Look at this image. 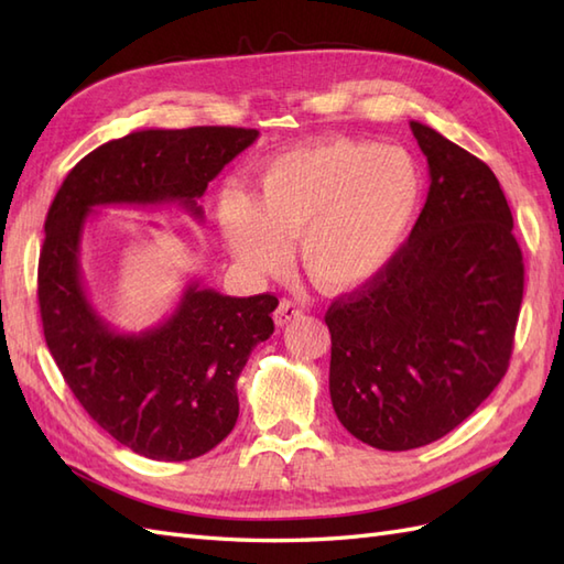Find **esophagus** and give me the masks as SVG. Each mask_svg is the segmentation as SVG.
<instances>
[{
    "label": "esophagus",
    "mask_w": 564,
    "mask_h": 564,
    "mask_svg": "<svg viewBox=\"0 0 564 564\" xmlns=\"http://www.w3.org/2000/svg\"><path fill=\"white\" fill-rule=\"evenodd\" d=\"M301 315H303V307L301 305L293 303V301H281L279 307H275V313H273V322L279 327H283V325H289L291 319L301 317Z\"/></svg>",
    "instance_id": "34e87169"
}]
</instances>
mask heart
Instances as JSON below:
<instances>
[{
    "label": "heart",
    "instance_id": "heart-1",
    "mask_svg": "<svg viewBox=\"0 0 564 564\" xmlns=\"http://www.w3.org/2000/svg\"><path fill=\"white\" fill-rule=\"evenodd\" d=\"M424 176L398 145L325 138L261 166L257 198L237 186L218 196V223L237 261L275 273L297 259L317 289L349 293L388 267L410 237Z\"/></svg>",
    "mask_w": 564,
    "mask_h": 564
}]
</instances>
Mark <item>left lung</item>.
I'll return each mask as SVG.
<instances>
[{
	"label": "left lung",
	"instance_id": "1",
	"mask_svg": "<svg viewBox=\"0 0 564 564\" xmlns=\"http://www.w3.org/2000/svg\"><path fill=\"white\" fill-rule=\"evenodd\" d=\"M429 196L410 239L373 281L327 310L329 394L351 436L410 451L446 436L505 378L523 257L495 172L410 121Z\"/></svg>",
	"mask_w": 564,
	"mask_h": 564
}]
</instances>
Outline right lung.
Returning a JSON list of instances; mask_svg holds the SVG:
<instances>
[{
	"instance_id": "1",
	"label": "right lung",
	"mask_w": 564,
	"mask_h": 564,
	"mask_svg": "<svg viewBox=\"0 0 564 564\" xmlns=\"http://www.w3.org/2000/svg\"><path fill=\"white\" fill-rule=\"evenodd\" d=\"M259 130H135L89 152L65 176L39 259L43 334L79 404L106 434L152 460H191L230 434L237 378L273 334L279 297H230L191 281L162 325L116 332L91 305L82 232L99 206H174L203 220L198 198Z\"/></svg>"
}]
</instances>
